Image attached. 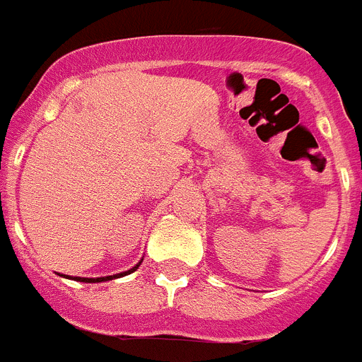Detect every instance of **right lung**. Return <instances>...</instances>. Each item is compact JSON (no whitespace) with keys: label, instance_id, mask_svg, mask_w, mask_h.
Returning <instances> with one entry per match:
<instances>
[{"label":"right lung","instance_id":"add662e5","mask_svg":"<svg viewBox=\"0 0 362 362\" xmlns=\"http://www.w3.org/2000/svg\"><path fill=\"white\" fill-rule=\"evenodd\" d=\"M143 263V259L139 261V263L136 264V267H132L130 270L127 272H121V274H114V276H107V277H70V279H76V281H81V283H103V281H112V279H119V277L123 276H129V274H132V272H136L137 268H139V264ZM65 277V276H63Z\"/></svg>","mask_w":362,"mask_h":362}]
</instances>
